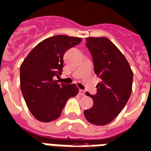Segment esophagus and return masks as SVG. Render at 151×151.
I'll return each instance as SVG.
<instances>
[{"label": "esophagus", "mask_w": 151, "mask_h": 151, "mask_svg": "<svg viewBox=\"0 0 151 151\" xmlns=\"http://www.w3.org/2000/svg\"><path fill=\"white\" fill-rule=\"evenodd\" d=\"M79 93H80V96H85V91L83 90H80Z\"/></svg>", "instance_id": "1"}]
</instances>
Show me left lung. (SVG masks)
<instances>
[{
	"label": "left lung",
	"instance_id": "left-lung-1",
	"mask_svg": "<svg viewBox=\"0 0 151 151\" xmlns=\"http://www.w3.org/2000/svg\"><path fill=\"white\" fill-rule=\"evenodd\" d=\"M86 41L95 73L101 82L96 86V95L86 92L94 104L85 110L84 116L94 125L104 126L117 117L127 103L132 91L133 71L124 55L106 37H88Z\"/></svg>",
	"mask_w": 151,
	"mask_h": 151
}]
</instances>
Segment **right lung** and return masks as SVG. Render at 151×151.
Returning a JSON list of instances; mask_svg holds the SVG:
<instances>
[{"mask_svg":"<svg viewBox=\"0 0 151 151\" xmlns=\"http://www.w3.org/2000/svg\"><path fill=\"white\" fill-rule=\"evenodd\" d=\"M81 41L80 37L66 35L48 37L34 47L21 63L20 89L30 112L40 122L58 119L68 99L79 92L75 83H59L54 77L62 74L65 52Z\"/></svg>","mask_w":151,"mask_h":151,"instance_id":"right-lung-1","label":"right lung"}]
</instances>
